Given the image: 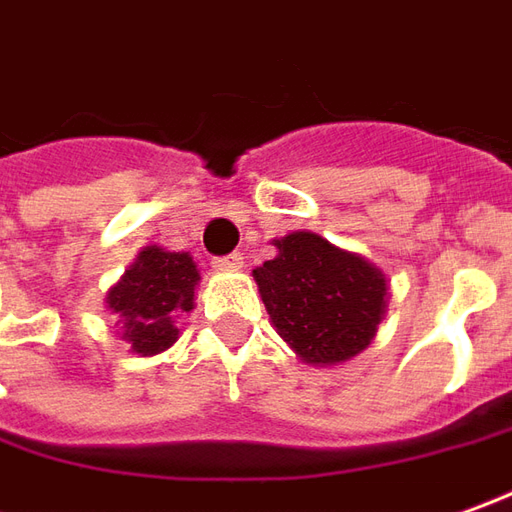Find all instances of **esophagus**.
Listing matches in <instances>:
<instances>
[{
  "mask_svg": "<svg viewBox=\"0 0 512 512\" xmlns=\"http://www.w3.org/2000/svg\"><path fill=\"white\" fill-rule=\"evenodd\" d=\"M214 267H217V270H242V267H245V259H242V253H231V256L214 259Z\"/></svg>",
  "mask_w": 512,
  "mask_h": 512,
  "instance_id": "esophagus-1",
  "label": "esophagus"
}]
</instances>
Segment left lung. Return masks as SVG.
Segmentation results:
<instances>
[{"label": "left lung", "instance_id": "1", "mask_svg": "<svg viewBox=\"0 0 512 512\" xmlns=\"http://www.w3.org/2000/svg\"><path fill=\"white\" fill-rule=\"evenodd\" d=\"M273 245L276 259L256 267L253 281L278 337L315 368L362 354L387 315L382 267L312 231H292Z\"/></svg>", "mask_w": 512, "mask_h": 512}]
</instances>
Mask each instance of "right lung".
<instances>
[{
	"instance_id": "add662e5",
	"label": "right lung",
	"mask_w": 512,
	"mask_h": 512,
	"mask_svg": "<svg viewBox=\"0 0 512 512\" xmlns=\"http://www.w3.org/2000/svg\"><path fill=\"white\" fill-rule=\"evenodd\" d=\"M200 270L183 250L147 245L105 295L130 354L155 357L178 340V317L192 312Z\"/></svg>"
}]
</instances>
